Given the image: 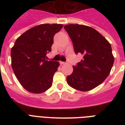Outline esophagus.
Masks as SVG:
<instances>
[{"mask_svg": "<svg viewBox=\"0 0 125 125\" xmlns=\"http://www.w3.org/2000/svg\"><path fill=\"white\" fill-rule=\"evenodd\" d=\"M60 63L61 65H64V64H65V63H66L64 62H60Z\"/></svg>", "mask_w": 125, "mask_h": 125, "instance_id": "obj_1", "label": "esophagus"}]
</instances>
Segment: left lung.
<instances>
[{
    "label": "left lung",
    "mask_w": 125,
    "mask_h": 125,
    "mask_svg": "<svg viewBox=\"0 0 125 125\" xmlns=\"http://www.w3.org/2000/svg\"><path fill=\"white\" fill-rule=\"evenodd\" d=\"M72 41L74 52L83 59L73 66L72 74L67 76L69 85L82 91L97 87L108 77L114 58L112 47L106 38L94 28L78 24L64 26Z\"/></svg>",
    "instance_id": "obj_1"
}]
</instances>
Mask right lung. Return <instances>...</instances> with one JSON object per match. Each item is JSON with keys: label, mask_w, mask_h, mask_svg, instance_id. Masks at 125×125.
<instances>
[{"label": "right lung", "mask_w": 125, "mask_h": 125, "mask_svg": "<svg viewBox=\"0 0 125 125\" xmlns=\"http://www.w3.org/2000/svg\"><path fill=\"white\" fill-rule=\"evenodd\" d=\"M60 24L34 26L19 36L11 50V66L19 83L33 93H43L52 86L59 62L45 60L51 51L54 36Z\"/></svg>", "instance_id": "obj_1"}]
</instances>
